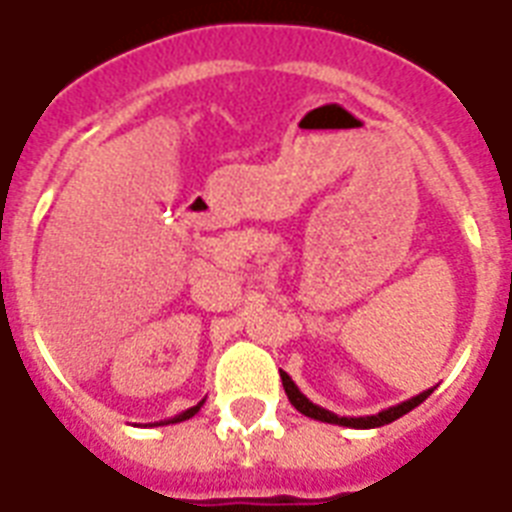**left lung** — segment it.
<instances>
[{
    "mask_svg": "<svg viewBox=\"0 0 512 512\" xmlns=\"http://www.w3.org/2000/svg\"><path fill=\"white\" fill-rule=\"evenodd\" d=\"M281 385H284V390H287L289 404L295 406V409L300 414H305V417H311V420L329 422V425H342V428H356V430L382 428V425H388V422L398 420V417H404L406 412H412L414 406H420L422 401H425V398H428L430 393H433V388L422 390L420 396L406 398V401H401V404L388 406V409H382V412H377V414H366V417H340V414L329 412V409H324V406L313 404L311 398L305 396L303 390L297 388L295 380H292V377H289L287 372H281Z\"/></svg>",
    "mask_w": 512,
    "mask_h": 512,
    "instance_id": "1",
    "label": "left lung"
}]
</instances>
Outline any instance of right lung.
<instances>
[{"label":"right lung","instance_id":"right-lung-1","mask_svg":"<svg viewBox=\"0 0 512 512\" xmlns=\"http://www.w3.org/2000/svg\"><path fill=\"white\" fill-rule=\"evenodd\" d=\"M201 406H204V401H199V404H196V406H191V409H185V412L175 414V417H172V420H164V422H154V425H172V422H183V420H191L193 414L199 412Z\"/></svg>","mask_w":512,"mask_h":512}]
</instances>
